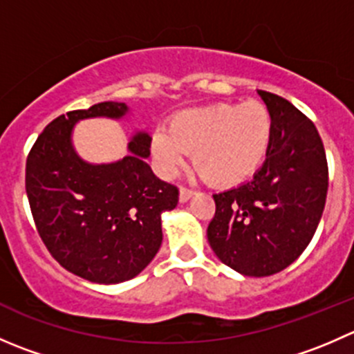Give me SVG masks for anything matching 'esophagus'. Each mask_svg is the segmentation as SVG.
I'll list each match as a JSON object with an SVG mask.
<instances>
[{"label":"esophagus","mask_w":354,"mask_h":354,"mask_svg":"<svg viewBox=\"0 0 354 354\" xmlns=\"http://www.w3.org/2000/svg\"><path fill=\"white\" fill-rule=\"evenodd\" d=\"M195 192L192 190V188H187V187H181L180 188V202H188L192 197H194Z\"/></svg>","instance_id":"34e87169"}]
</instances>
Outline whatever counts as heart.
Wrapping results in <instances>:
<instances>
[{
  "label": "heart",
  "mask_w": 354,
  "mask_h": 354,
  "mask_svg": "<svg viewBox=\"0 0 354 354\" xmlns=\"http://www.w3.org/2000/svg\"><path fill=\"white\" fill-rule=\"evenodd\" d=\"M272 138V116L262 102L203 106L178 113L167 130L152 135V152L166 174L194 166L207 183L234 187L250 180L266 160Z\"/></svg>",
  "instance_id": "b5f03b06"
}]
</instances>
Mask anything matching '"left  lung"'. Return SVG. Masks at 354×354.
<instances>
[{"mask_svg":"<svg viewBox=\"0 0 354 354\" xmlns=\"http://www.w3.org/2000/svg\"><path fill=\"white\" fill-rule=\"evenodd\" d=\"M272 116V138L252 181L214 194L207 227L214 253L231 269L266 277L291 266L308 246L329 188L324 142L308 116L284 97L259 91Z\"/></svg>","mask_w":354,"mask_h":354,"instance_id":"left-lung-1","label":"left lung"}]
</instances>
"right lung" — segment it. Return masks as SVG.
<instances>
[{
  "label": "right lung",
  "instance_id": "add662e5",
  "mask_svg": "<svg viewBox=\"0 0 354 354\" xmlns=\"http://www.w3.org/2000/svg\"><path fill=\"white\" fill-rule=\"evenodd\" d=\"M124 102H99L53 120L32 145L25 190L35 227L56 262L75 276L116 284L140 274L162 243L160 214L178 203V188L159 180L145 157L151 137L137 133L133 154L87 164L71 147L75 121L121 118Z\"/></svg>",
  "mask_w": 354,
  "mask_h": 354
}]
</instances>
